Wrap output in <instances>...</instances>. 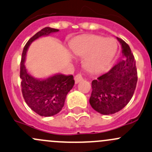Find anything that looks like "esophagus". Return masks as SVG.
Masks as SVG:
<instances>
[{"mask_svg": "<svg viewBox=\"0 0 152 152\" xmlns=\"http://www.w3.org/2000/svg\"><path fill=\"white\" fill-rule=\"evenodd\" d=\"M74 80H75V82H76V84H78L79 82H80L81 81L83 80L82 75H81V73H78V74H76L74 77Z\"/></svg>", "mask_w": 152, "mask_h": 152, "instance_id": "obj_1", "label": "esophagus"}]
</instances>
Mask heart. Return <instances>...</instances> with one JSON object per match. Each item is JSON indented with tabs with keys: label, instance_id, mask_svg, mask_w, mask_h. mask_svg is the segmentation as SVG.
<instances>
[{
	"label": "heart",
	"instance_id": "obj_1",
	"mask_svg": "<svg viewBox=\"0 0 152 152\" xmlns=\"http://www.w3.org/2000/svg\"><path fill=\"white\" fill-rule=\"evenodd\" d=\"M73 54L84 57L85 68L92 73L106 69L114 60L118 49L117 41L113 38L97 35H89L75 40L71 43Z\"/></svg>",
	"mask_w": 152,
	"mask_h": 152
}]
</instances>
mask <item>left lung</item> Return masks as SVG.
Masks as SVG:
<instances>
[{
  "mask_svg": "<svg viewBox=\"0 0 152 152\" xmlns=\"http://www.w3.org/2000/svg\"><path fill=\"white\" fill-rule=\"evenodd\" d=\"M122 45V57L109 71L92 82L89 103L104 115L122 110L130 102L136 87L138 76L133 54L128 44L116 38Z\"/></svg>",
  "mask_w": 152,
  "mask_h": 152,
  "instance_id": "left-lung-1",
  "label": "left lung"
}]
</instances>
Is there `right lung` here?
<instances>
[{"label":"right lung","instance_id":"right-lung-1","mask_svg":"<svg viewBox=\"0 0 152 152\" xmlns=\"http://www.w3.org/2000/svg\"><path fill=\"white\" fill-rule=\"evenodd\" d=\"M59 30L49 27L43 28L27 42L24 47L20 63L22 92L25 101L33 111L42 116L58 114L65 104L67 94L73 88L75 81L72 75L57 73L47 79H37L30 74L25 68L26 54L32 42L42 36Z\"/></svg>","mask_w":152,"mask_h":152}]
</instances>
